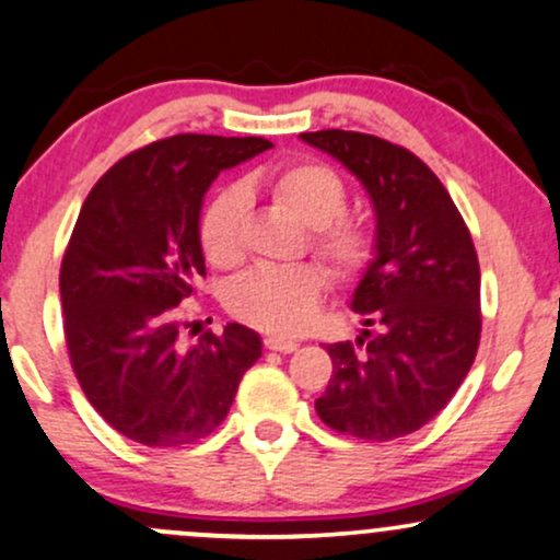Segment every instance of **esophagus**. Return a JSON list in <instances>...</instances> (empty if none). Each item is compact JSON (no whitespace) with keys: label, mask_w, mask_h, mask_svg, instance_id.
I'll return each mask as SVG.
<instances>
[{"label":"esophagus","mask_w":560,"mask_h":560,"mask_svg":"<svg viewBox=\"0 0 560 560\" xmlns=\"http://www.w3.org/2000/svg\"><path fill=\"white\" fill-rule=\"evenodd\" d=\"M265 346L269 351H280V353H293L299 343L295 340H285V338H265Z\"/></svg>","instance_id":"1"}]
</instances>
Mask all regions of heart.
Wrapping results in <instances>:
<instances>
[{
    "label": "heart",
    "mask_w": 560,
    "mask_h": 560,
    "mask_svg": "<svg viewBox=\"0 0 560 560\" xmlns=\"http://www.w3.org/2000/svg\"><path fill=\"white\" fill-rule=\"evenodd\" d=\"M269 190L285 212L308 228V246L343 282L370 272L377 256L374 230L361 217L346 214L348 188L330 164L299 160L269 175ZM252 196L241 183L220 188L199 220L201 252L214 267H230L243 254ZM327 291V272L319 265H259L238 275L225 291V304L256 330L299 335L317 317Z\"/></svg>",
    "instance_id": "1"
}]
</instances>
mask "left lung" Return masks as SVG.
Returning <instances> with one entry per match:
<instances>
[{"label": "left lung", "mask_w": 560, "mask_h": 560, "mask_svg": "<svg viewBox=\"0 0 560 560\" xmlns=\"http://www.w3.org/2000/svg\"><path fill=\"white\" fill-rule=\"evenodd\" d=\"M301 138L343 162L377 214V256L351 301L374 330L357 346H327L332 377L314 406L340 435L374 443L411 435L443 411L475 364L482 314L471 233L409 149L357 130Z\"/></svg>", "instance_id": "left-lung-1"}]
</instances>
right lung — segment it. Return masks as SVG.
<instances>
[{"instance_id": "obj_1", "label": "right lung", "mask_w": 560, "mask_h": 560, "mask_svg": "<svg viewBox=\"0 0 560 560\" xmlns=\"http://www.w3.org/2000/svg\"><path fill=\"white\" fill-rule=\"evenodd\" d=\"M267 149L256 136H170L122 156L85 196L59 269L65 343L89 404L133 443L207 438L261 357L259 335L238 322L186 346L175 306L207 275L203 194Z\"/></svg>"}]
</instances>
